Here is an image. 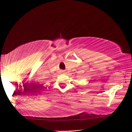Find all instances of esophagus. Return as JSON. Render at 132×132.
Here are the masks:
<instances>
[{
	"label": "esophagus",
	"instance_id": "obj_1",
	"mask_svg": "<svg viewBox=\"0 0 132 132\" xmlns=\"http://www.w3.org/2000/svg\"><path fill=\"white\" fill-rule=\"evenodd\" d=\"M60 72H62V73H64V71H60Z\"/></svg>",
	"mask_w": 132,
	"mask_h": 132
}]
</instances>
